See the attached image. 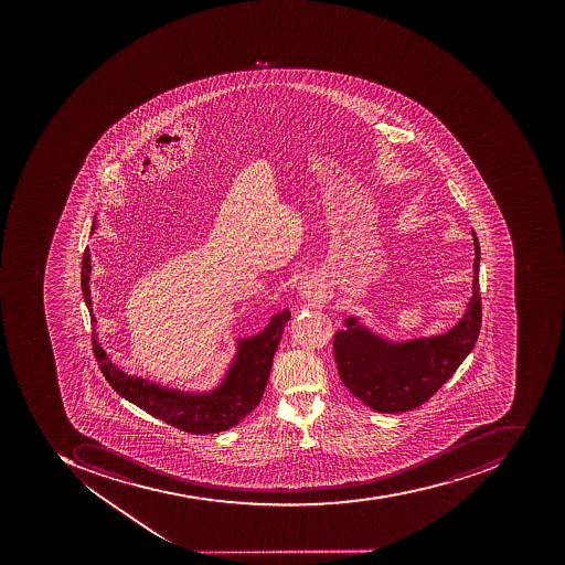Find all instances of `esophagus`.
I'll return each mask as SVG.
<instances>
[{
    "instance_id": "34e87169",
    "label": "esophagus",
    "mask_w": 565,
    "mask_h": 565,
    "mask_svg": "<svg viewBox=\"0 0 565 565\" xmlns=\"http://www.w3.org/2000/svg\"><path fill=\"white\" fill-rule=\"evenodd\" d=\"M302 294H305V296H309V290H306L305 288V290H302Z\"/></svg>"
}]
</instances>
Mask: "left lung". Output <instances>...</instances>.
I'll return each instance as SVG.
<instances>
[{"mask_svg":"<svg viewBox=\"0 0 565 565\" xmlns=\"http://www.w3.org/2000/svg\"><path fill=\"white\" fill-rule=\"evenodd\" d=\"M473 244V294L469 309L445 335L387 344L354 327L356 320L349 318L348 330H339L333 337V356L342 382L373 412L405 413L424 405L451 379L476 345L482 321L477 236Z\"/></svg>","mask_w":565,"mask_h":565,"instance_id":"left-lung-1","label":"left lung"}]
</instances>
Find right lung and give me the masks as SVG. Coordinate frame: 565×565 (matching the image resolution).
Returning <instances> with one entry per match:
<instances>
[{"mask_svg": "<svg viewBox=\"0 0 565 565\" xmlns=\"http://www.w3.org/2000/svg\"><path fill=\"white\" fill-rule=\"evenodd\" d=\"M89 271H92V265H89V250L86 247L83 254V268H81V288L85 294L92 321H95L92 312V297H89ZM288 318H290V311L285 309L271 318L268 329L263 330L259 335L241 341V351L236 354L228 375L214 393L209 394L168 391L143 379L125 375L108 361L104 349L96 342L95 333H92L93 354L104 373L105 381L113 385L117 394L131 401L132 405H137L138 408L145 409L171 427L180 428L183 433L195 434V436L223 433L241 424L244 416L259 405L268 384L273 356L280 344Z\"/></svg>", "mask_w": 565, "mask_h": 565, "instance_id": "add662e5", "label": "right lung"}]
</instances>
